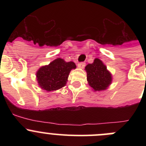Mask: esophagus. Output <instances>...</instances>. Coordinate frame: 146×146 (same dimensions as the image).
Wrapping results in <instances>:
<instances>
[{
    "label": "esophagus",
    "instance_id": "1",
    "mask_svg": "<svg viewBox=\"0 0 146 146\" xmlns=\"http://www.w3.org/2000/svg\"><path fill=\"white\" fill-rule=\"evenodd\" d=\"M85 63H80V64H78V67L79 68L82 69V68H85Z\"/></svg>",
    "mask_w": 146,
    "mask_h": 146
}]
</instances>
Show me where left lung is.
Returning <instances> with one entry per match:
<instances>
[{
	"instance_id": "8db88e82",
	"label": "left lung",
	"mask_w": 146,
	"mask_h": 146,
	"mask_svg": "<svg viewBox=\"0 0 146 146\" xmlns=\"http://www.w3.org/2000/svg\"><path fill=\"white\" fill-rule=\"evenodd\" d=\"M85 70L88 85L95 92L105 90L111 84L112 75L100 58H95L92 64L85 66Z\"/></svg>"
}]
</instances>
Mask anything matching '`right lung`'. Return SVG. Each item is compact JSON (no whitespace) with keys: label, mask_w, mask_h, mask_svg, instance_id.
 Here are the masks:
<instances>
[{"label":"right lung","mask_w":146,"mask_h":146,"mask_svg":"<svg viewBox=\"0 0 146 146\" xmlns=\"http://www.w3.org/2000/svg\"><path fill=\"white\" fill-rule=\"evenodd\" d=\"M74 62H66L63 58H56L48 65L42 66L36 73L38 85L44 90H57L66 85L72 69H76Z\"/></svg>","instance_id":"right-lung-1"}]
</instances>
